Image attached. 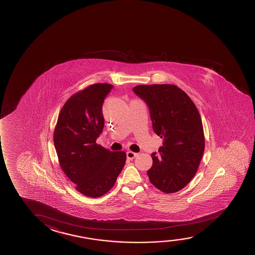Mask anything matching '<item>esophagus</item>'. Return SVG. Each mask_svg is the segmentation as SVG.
Wrapping results in <instances>:
<instances>
[{"label": "esophagus", "mask_w": 255, "mask_h": 255, "mask_svg": "<svg viewBox=\"0 0 255 255\" xmlns=\"http://www.w3.org/2000/svg\"><path fill=\"white\" fill-rule=\"evenodd\" d=\"M137 156V153L133 152V151H128L127 152V157L128 159H133Z\"/></svg>", "instance_id": "34e87169"}]
</instances>
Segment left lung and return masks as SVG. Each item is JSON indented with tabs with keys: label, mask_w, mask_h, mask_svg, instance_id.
<instances>
[{
	"label": "left lung",
	"mask_w": 255,
	"mask_h": 255,
	"mask_svg": "<svg viewBox=\"0 0 255 255\" xmlns=\"http://www.w3.org/2000/svg\"><path fill=\"white\" fill-rule=\"evenodd\" d=\"M133 91L148 105L154 132L163 139L159 155L151 154L149 181L165 194L181 190L194 178L205 148L197 107L173 84L137 85Z\"/></svg>",
	"instance_id": "1"
}]
</instances>
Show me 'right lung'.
I'll return each instance as SVG.
<instances>
[{"instance_id":"add662e5","label":"right lung","mask_w":255,"mask_h":255,"mask_svg":"<svg viewBox=\"0 0 255 255\" xmlns=\"http://www.w3.org/2000/svg\"><path fill=\"white\" fill-rule=\"evenodd\" d=\"M114 88L94 84L71 96L61 108L53 143L62 171L88 197L107 194L125 165V151H110L96 141L105 125L104 99Z\"/></svg>"}]
</instances>
